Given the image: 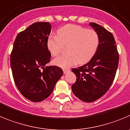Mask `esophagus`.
I'll return each mask as SVG.
<instances>
[{"label":"esophagus","mask_w":130,"mask_h":130,"mask_svg":"<svg viewBox=\"0 0 130 130\" xmlns=\"http://www.w3.org/2000/svg\"><path fill=\"white\" fill-rule=\"evenodd\" d=\"M63 73L64 74H67V72H70V71H71V69H63Z\"/></svg>","instance_id":"obj_1"}]
</instances>
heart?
<instances>
[{
  "instance_id": "heart-1",
  "label": "heart",
  "mask_w": 130,
  "mask_h": 130,
  "mask_svg": "<svg viewBox=\"0 0 130 130\" xmlns=\"http://www.w3.org/2000/svg\"><path fill=\"white\" fill-rule=\"evenodd\" d=\"M58 35L48 36L47 46L53 56L61 53L64 45H67V54L53 60V64L62 68H68L77 62L83 64L94 56L99 43L96 31L87 29L79 25L68 24L57 31Z\"/></svg>"
}]
</instances>
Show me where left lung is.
<instances>
[{"instance_id":"left-lung-1","label":"left lung","mask_w":130,"mask_h":130,"mask_svg":"<svg viewBox=\"0 0 130 130\" xmlns=\"http://www.w3.org/2000/svg\"><path fill=\"white\" fill-rule=\"evenodd\" d=\"M89 25L99 36L98 49L89 62L72 69L76 76L72 92L80 100L87 103L95 101L108 90L114 80L119 59L111 32L95 23L90 22Z\"/></svg>"}]
</instances>
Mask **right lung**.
<instances>
[{
  "label": "right lung",
  "instance_id": "1",
  "mask_svg": "<svg viewBox=\"0 0 130 130\" xmlns=\"http://www.w3.org/2000/svg\"><path fill=\"white\" fill-rule=\"evenodd\" d=\"M51 31L49 22L34 23L18 34L11 53V67L16 86L26 99L32 102L48 98L63 73L59 67L45 66L51 57L47 46Z\"/></svg>",
  "mask_w": 130,
  "mask_h": 130
}]
</instances>
